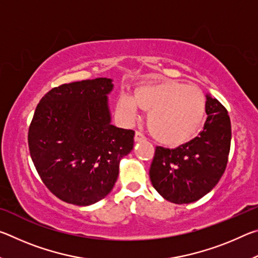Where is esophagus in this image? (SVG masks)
I'll return each mask as SVG.
<instances>
[{
	"label": "esophagus",
	"instance_id": "obj_1",
	"mask_svg": "<svg viewBox=\"0 0 258 258\" xmlns=\"http://www.w3.org/2000/svg\"><path fill=\"white\" fill-rule=\"evenodd\" d=\"M146 140V138L143 137V135L141 134V133H139V132H135V135H134V141L135 142H141V141H145Z\"/></svg>",
	"mask_w": 258,
	"mask_h": 258
}]
</instances>
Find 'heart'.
I'll use <instances>...</instances> for the list:
<instances>
[{"instance_id":"1","label":"heart","mask_w":258,"mask_h":258,"mask_svg":"<svg viewBox=\"0 0 258 258\" xmlns=\"http://www.w3.org/2000/svg\"><path fill=\"white\" fill-rule=\"evenodd\" d=\"M117 110L128 123L137 118L138 108L148 111L147 125L157 142L180 147L199 134L205 121L206 99L202 91L175 81L139 85L132 98L120 95Z\"/></svg>"}]
</instances>
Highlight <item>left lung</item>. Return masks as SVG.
<instances>
[{
  "label": "left lung",
  "instance_id": "left-lung-1",
  "mask_svg": "<svg viewBox=\"0 0 258 258\" xmlns=\"http://www.w3.org/2000/svg\"><path fill=\"white\" fill-rule=\"evenodd\" d=\"M207 119L199 137L176 149L157 147L150 180L157 192L174 204L197 202L216 186L225 171L231 121L217 99L206 95Z\"/></svg>",
  "mask_w": 258,
  "mask_h": 258
}]
</instances>
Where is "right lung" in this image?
I'll return each mask as SVG.
<instances>
[{
  "label": "right lung",
  "mask_w": 258,
  "mask_h": 258,
  "mask_svg": "<svg viewBox=\"0 0 258 258\" xmlns=\"http://www.w3.org/2000/svg\"><path fill=\"white\" fill-rule=\"evenodd\" d=\"M111 78L52 89L42 98L28 131L30 157L42 181L62 202L90 206L110 194L134 132L111 124Z\"/></svg>",
  "instance_id": "1"
}]
</instances>
